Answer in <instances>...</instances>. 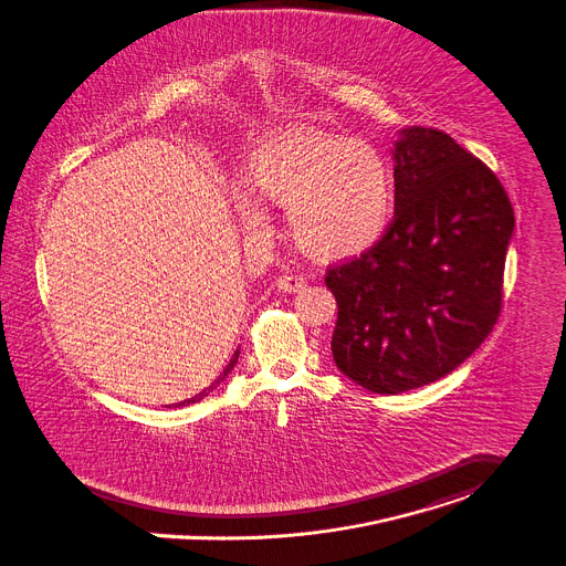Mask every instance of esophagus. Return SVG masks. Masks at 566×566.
<instances>
[{
    "label": "esophagus",
    "mask_w": 566,
    "mask_h": 566,
    "mask_svg": "<svg viewBox=\"0 0 566 566\" xmlns=\"http://www.w3.org/2000/svg\"><path fill=\"white\" fill-rule=\"evenodd\" d=\"M305 283L307 281L303 276H298V274H283V276L276 279V287L281 292H301L305 287Z\"/></svg>",
    "instance_id": "34e87169"
}]
</instances>
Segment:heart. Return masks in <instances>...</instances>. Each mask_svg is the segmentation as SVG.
<instances>
[{
	"label": "heart",
	"mask_w": 566,
	"mask_h": 566,
	"mask_svg": "<svg viewBox=\"0 0 566 566\" xmlns=\"http://www.w3.org/2000/svg\"><path fill=\"white\" fill-rule=\"evenodd\" d=\"M244 181L253 197L287 209L294 240L319 259L359 255L380 240L394 213V172L365 140L322 132H283L251 154ZM247 229L263 227V211L238 195Z\"/></svg>",
	"instance_id": "heart-1"
}]
</instances>
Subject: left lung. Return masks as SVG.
<instances>
[{
	"label": "left lung",
	"instance_id": "1",
	"mask_svg": "<svg viewBox=\"0 0 566 566\" xmlns=\"http://www.w3.org/2000/svg\"><path fill=\"white\" fill-rule=\"evenodd\" d=\"M394 159L389 227L324 276L337 301L335 365L382 396L443 378L491 335L514 229L495 172L450 134L405 129Z\"/></svg>",
	"mask_w": 566,
	"mask_h": 566
}]
</instances>
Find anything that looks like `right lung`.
<instances>
[{
	"instance_id": "1",
	"label": "right lung",
	"mask_w": 566,
	"mask_h": 566,
	"mask_svg": "<svg viewBox=\"0 0 566 566\" xmlns=\"http://www.w3.org/2000/svg\"><path fill=\"white\" fill-rule=\"evenodd\" d=\"M238 357H240V350H235V355H233V357H231V360H229V365H227V367H224V371H222V374H220V378H218V380H216V382H211V387H207V389H203V391H201V394H199V396H195V398H190V400H184V402H179V407H188V405H195V402H201V400H203V398H206L207 394H209V391H211V389H213V387H216V385H218V382H220V380H224V376H227V374H229V371H231V369H233V365H235V363H238Z\"/></svg>"
}]
</instances>
